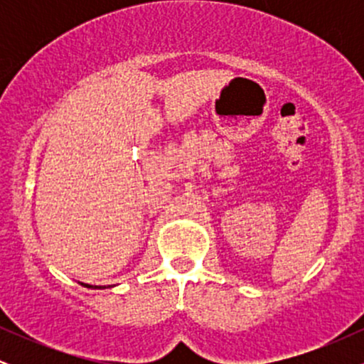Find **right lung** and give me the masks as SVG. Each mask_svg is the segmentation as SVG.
I'll return each mask as SVG.
<instances>
[{"mask_svg": "<svg viewBox=\"0 0 364 364\" xmlns=\"http://www.w3.org/2000/svg\"><path fill=\"white\" fill-rule=\"evenodd\" d=\"M82 284V286H85V287H92V289H101V287L102 286H90V284H83V282H80ZM104 287H106V286H104Z\"/></svg>", "mask_w": 364, "mask_h": 364, "instance_id": "right-lung-1", "label": "right lung"}]
</instances>
